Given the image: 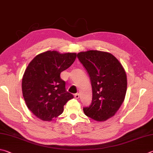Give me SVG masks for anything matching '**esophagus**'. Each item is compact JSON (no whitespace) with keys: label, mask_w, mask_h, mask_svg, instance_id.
<instances>
[{"label":"esophagus","mask_w":153,"mask_h":153,"mask_svg":"<svg viewBox=\"0 0 153 153\" xmlns=\"http://www.w3.org/2000/svg\"><path fill=\"white\" fill-rule=\"evenodd\" d=\"M79 97H80V95H79V93H76V94L74 95V98L75 99H79Z\"/></svg>","instance_id":"1"}]
</instances>
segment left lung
Listing matches in <instances>:
<instances>
[{
  "mask_svg": "<svg viewBox=\"0 0 153 153\" xmlns=\"http://www.w3.org/2000/svg\"><path fill=\"white\" fill-rule=\"evenodd\" d=\"M77 58L89 74L93 91L92 103L83 108L84 113L96 121H105L114 116L124 102L126 72L110 53L89 50L79 53Z\"/></svg>",
  "mask_w": 153,
  "mask_h": 153,
  "instance_id": "obj_1",
  "label": "left lung"
}]
</instances>
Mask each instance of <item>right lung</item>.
Masks as SVG:
<instances>
[{
	"mask_svg": "<svg viewBox=\"0 0 153 153\" xmlns=\"http://www.w3.org/2000/svg\"><path fill=\"white\" fill-rule=\"evenodd\" d=\"M76 53L47 51L36 56L27 67L22 79V91L27 108L44 121H51L62 114L64 105L73 98L66 91L60 74L69 68Z\"/></svg>",
	"mask_w": 153,
	"mask_h": 153,
	"instance_id": "1",
	"label": "right lung"
}]
</instances>
